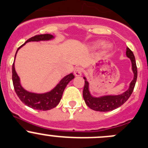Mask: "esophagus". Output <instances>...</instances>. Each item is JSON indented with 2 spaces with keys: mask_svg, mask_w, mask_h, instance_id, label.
Instances as JSON below:
<instances>
[{
  "mask_svg": "<svg viewBox=\"0 0 148 148\" xmlns=\"http://www.w3.org/2000/svg\"><path fill=\"white\" fill-rule=\"evenodd\" d=\"M74 74L76 77H80L82 74V69L80 67H77L74 69Z\"/></svg>",
  "mask_w": 148,
  "mask_h": 148,
  "instance_id": "esophagus-1",
  "label": "esophagus"
}]
</instances>
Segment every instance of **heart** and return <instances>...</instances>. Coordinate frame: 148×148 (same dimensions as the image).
Instances as JSON below:
<instances>
[{"label": "heart", "instance_id": "1", "mask_svg": "<svg viewBox=\"0 0 148 148\" xmlns=\"http://www.w3.org/2000/svg\"><path fill=\"white\" fill-rule=\"evenodd\" d=\"M103 45V41H95V42H93L90 45V48L93 49H96L99 48L100 47H101L102 45ZM112 48V45L109 43H107V44H104L103 46V50L104 52H108L109 50H110Z\"/></svg>", "mask_w": 148, "mask_h": 148}]
</instances>
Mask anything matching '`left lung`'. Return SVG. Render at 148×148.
I'll return each mask as SVG.
<instances>
[{
  "mask_svg": "<svg viewBox=\"0 0 148 148\" xmlns=\"http://www.w3.org/2000/svg\"><path fill=\"white\" fill-rule=\"evenodd\" d=\"M126 56L132 62V69L134 73V78L129 84L128 90L119 95H103V96L96 97L91 95L89 89V82L86 77H84L85 85L83 89V98L85 103L88 107L95 111L110 112L118 108L123 105L132 95L136 84L137 78V68H136V60L133 52L129 48H126Z\"/></svg>",
  "mask_w": 148,
  "mask_h": 148,
  "instance_id": "left-lung-1",
  "label": "left lung"
}]
</instances>
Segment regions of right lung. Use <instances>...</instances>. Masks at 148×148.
Instances as JSON below:
<instances>
[{
  "label": "right lung",
  "mask_w": 148,
  "mask_h": 148,
  "mask_svg": "<svg viewBox=\"0 0 148 148\" xmlns=\"http://www.w3.org/2000/svg\"><path fill=\"white\" fill-rule=\"evenodd\" d=\"M54 38L55 37L51 34H40V35L31 37L28 40H27L22 46L18 48L15 54L14 60L18 50L22 47L24 46L26 43L30 42V41H50ZM74 78V76L73 75V73H70L69 74L65 76L63 79H61L60 82L56 85V86L52 88L51 90L43 93H33L25 90L22 86L20 77L15 71L14 62L12 65V81H13L15 92L22 102H23L26 106L34 110L46 111V110L55 108L60 102L66 85Z\"/></svg>",
  "instance_id": "add662e5"
}]
</instances>
